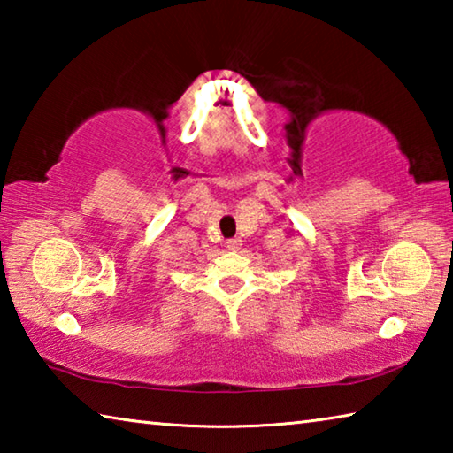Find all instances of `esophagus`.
I'll return each mask as SVG.
<instances>
[{
  "label": "esophagus",
  "mask_w": 453,
  "mask_h": 453,
  "mask_svg": "<svg viewBox=\"0 0 453 453\" xmlns=\"http://www.w3.org/2000/svg\"><path fill=\"white\" fill-rule=\"evenodd\" d=\"M240 245H242V242L237 240V237H232V240L226 242V248L227 250H237V248H240Z\"/></svg>",
  "instance_id": "34e87169"
}]
</instances>
